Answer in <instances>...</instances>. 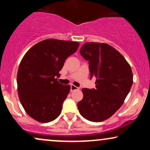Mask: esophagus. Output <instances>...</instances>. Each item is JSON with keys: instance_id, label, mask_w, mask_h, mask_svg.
<instances>
[{"instance_id": "obj_1", "label": "esophagus", "mask_w": 150, "mask_h": 150, "mask_svg": "<svg viewBox=\"0 0 150 150\" xmlns=\"http://www.w3.org/2000/svg\"><path fill=\"white\" fill-rule=\"evenodd\" d=\"M79 89L80 88L76 87V86H75L73 85H70V91H71V92H73V91H74V90H77V89Z\"/></svg>"}]
</instances>
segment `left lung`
Listing matches in <instances>:
<instances>
[{
  "instance_id": "8db88e82",
  "label": "left lung",
  "mask_w": 150,
  "mask_h": 150,
  "mask_svg": "<svg viewBox=\"0 0 150 150\" xmlns=\"http://www.w3.org/2000/svg\"><path fill=\"white\" fill-rule=\"evenodd\" d=\"M89 61L90 79L96 77V88L82 89L77 103L81 116L92 122L108 119L123 104L132 85L131 68L125 58L104 43H85L80 50Z\"/></svg>"
}]
</instances>
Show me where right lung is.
Masks as SVG:
<instances>
[{"label":"right lung","mask_w":150,"mask_h":150,"mask_svg":"<svg viewBox=\"0 0 150 150\" xmlns=\"http://www.w3.org/2000/svg\"><path fill=\"white\" fill-rule=\"evenodd\" d=\"M79 45L49 39L37 43L24 56L17 76L18 95L24 109L34 120L48 123L61 114L70 86L59 83L56 77Z\"/></svg>","instance_id":"1"}]
</instances>
